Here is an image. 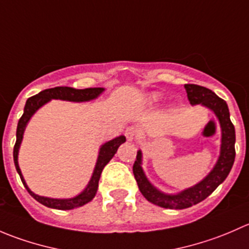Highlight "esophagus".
<instances>
[{
  "label": "esophagus",
  "mask_w": 249,
  "mask_h": 249,
  "mask_svg": "<svg viewBox=\"0 0 249 249\" xmlns=\"http://www.w3.org/2000/svg\"><path fill=\"white\" fill-rule=\"evenodd\" d=\"M137 135H139V131L135 126H129L125 130V136H126L127 141H132L135 137H137Z\"/></svg>",
  "instance_id": "34e87169"
}]
</instances>
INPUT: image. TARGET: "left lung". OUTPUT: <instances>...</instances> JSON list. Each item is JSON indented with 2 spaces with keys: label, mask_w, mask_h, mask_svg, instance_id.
Returning a JSON list of instances; mask_svg holds the SVG:
<instances>
[{
  "label": "left lung",
  "mask_w": 249,
  "mask_h": 249,
  "mask_svg": "<svg viewBox=\"0 0 249 249\" xmlns=\"http://www.w3.org/2000/svg\"><path fill=\"white\" fill-rule=\"evenodd\" d=\"M184 88L190 104H201L212 109L218 117L220 126H222V148H220L219 159L210 175L199 184L177 195L162 194L148 182L141 167L142 154H141V150L137 152L136 161L134 162L132 171H134L135 179L139 184L140 192L149 202L159 207L170 208V210H183L205 200L208 195H211L217 189L220 183L224 182L235 161V127L230 120V113L227 102L217 96L212 90L201 85L185 84Z\"/></svg>",
  "instance_id": "8db88e82"
}]
</instances>
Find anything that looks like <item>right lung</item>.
Masks as SVG:
<instances>
[{
    "instance_id": "1",
    "label": "right lung",
    "mask_w": 249,
    "mask_h": 249,
    "mask_svg": "<svg viewBox=\"0 0 249 249\" xmlns=\"http://www.w3.org/2000/svg\"><path fill=\"white\" fill-rule=\"evenodd\" d=\"M102 91H104L102 88L73 89V88L69 87H56L52 88V89L43 90V91L38 92V94L35 95V96H31L27 99L26 105H25L24 108V114L21 115V118H20L19 122H18L17 141L13 149V158L14 164H16V169L18 173H19L22 184L25 185V188H26V190L29 192V194L31 195L35 200H37L39 203H42V205L50 208H56V210H72V208L80 207V206L91 201L97 192V187H99V180L100 177H101L102 170H104V167L108 164V161L112 159L113 155L117 153L119 145L125 142V136L117 137V139L109 141V142L105 143V144L102 145L101 149H100L99 159H97L96 166H95L94 173H92V177L91 179H90L88 187L85 188L84 192L80 193V194L76 197H72V199H49V197L38 196V195L34 194V193L27 188L26 183H25L24 178H22L21 171H20L19 169V165H18V152H19L20 143H21L22 140V134H24V130L27 122H29L30 118L32 117V114H34L39 107L43 106L44 104H47V102L50 101L52 99H60L74 102L89 101V100H92L95 99V97L99 96Z\"/></svg>"
}]
</instances>
